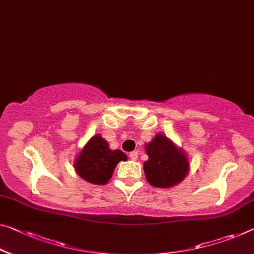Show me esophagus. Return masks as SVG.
Listing matches in <instances>:
<instances>
[{
    "label": "esophagus",
    "mask_w": 254,
    "mask_h": 254,
    "mask_svg": "<svg viewBox=\"0 0 254 254\" xmlns=\"http://www.w3.org/2000/svg\"><path fill=\"white\" fill-rule=\"evenodd\" d=\"M129 158L132 160V161H135V160H137L138 158V152L137 151H132L129 153Z\"/></svg>",
    "instance_id": "obj_1"
}]
</instances>
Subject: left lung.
<instances>
[{
	"label": "left lung",
	"mask_w": 254,
	"mask_h": 254,
	"mask_svg": "<svg viewBox=\"0 0 254 254\" xmlns=\"http://www.w3.org/2000/svg\"><path fill=\"white\" fill-rule=\"evenodd\" d=\"M145 150L149 160L144 162V173L152 186L166 189L185 178L190 167L186 155L166 136L158 134Z\"/></svg>",
	"instance_id": "left-lung-1"
}]
</instances>
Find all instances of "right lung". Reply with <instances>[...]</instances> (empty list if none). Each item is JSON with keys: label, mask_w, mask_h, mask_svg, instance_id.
<instances>
[{"label": "right lung", "mask_w": 254, "mask_h": 254, "mask_svg": "<svg viewBox=\"0 0 254 254\" xmlns=\"http://www.w3.org/2000/svg\"><path fill=\"white\" fill-rule=\"evenodd\" d=\"M127 155L120 150H110L109 144L100 135L88 140L78 155L75 169L79 176L95 185L107 184L112 177L119 161H125Z\"/></svg>", "instance_id": "1"}]
</instances>
